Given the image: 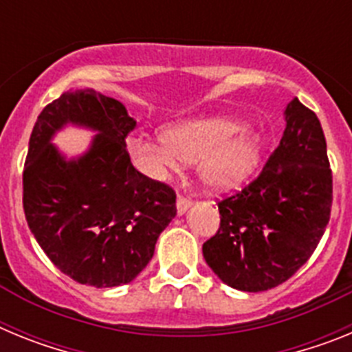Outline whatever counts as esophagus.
Listing matches in <instances>:
<instances>
[{
    "label": "esophagus",
    "instance_id": "esophagus-1",
    "mask_svg": "<svg viewBox=\"0 0 352 352\" xmlns=\"http://www.w3.org/2000/svg\"><path fill=\"white\" fill-rule=\"evenodd\" d=\"M176 206H178V213L183 214L186 210H188V208L192 206V201L188 197H185V195L179 194L178 201H176Z\"/></svg>",
    "mask_w": 352,
    "mask_h": 352
}]
</instances>
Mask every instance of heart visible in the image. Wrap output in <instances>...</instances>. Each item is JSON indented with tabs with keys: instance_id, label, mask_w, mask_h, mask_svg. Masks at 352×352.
Listing matches in <instances>:
<instances>
[{
	"instance_id": "b5f03b06",
	"label": "heart",
	"mask_w": 352,
	"mask_h": 352,
	"mask_svg": "<svg viewBox=\"0 0 352 352\" xmlns=\"http://www.w3.org/2000/svg\"><path fill=\"white\" fill-rule=\"evenodd\" d=\"M132 153L155 169H176L179 162H199L201 178L211 188L243 183L261 160L259 138L226 118L183 121L166 130L158 141L130 139Z\"/></svg>"
}]
</instances>
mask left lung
Here are the masks:
<instances>
[{
  "mask_svg": "<svg viewBox=\"0 0 352 352\" xmlns=\"http://www.w3.org/2000/svg\"><path fill=\"white\" fill-rule=\"evenodd\" d=\"M333 176L319 118L298 98L285 109L280 144L241 190L219 201L220 227L203 245L223 284L247 292L289 280L329 222Z\"/></svg>",
  "mask_w": 352,
  "mask_h": 352,
  "instance_id": "left-lung-1",
  "label": "left lung"
}]
</instances>
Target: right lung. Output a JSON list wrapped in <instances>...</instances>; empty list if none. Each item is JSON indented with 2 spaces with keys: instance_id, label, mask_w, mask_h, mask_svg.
Wrapping results in <instances>:
<instances>
[{
  "instance_id": "add662e5",
  "label": "right lung",
  "mask_w": 352,
  "mask_h": 352,
  "mask_svg": "<svg viewBox=\"0 0 352 352\" xmlns=\"http://www.w3.org/2000/svg\"><path fill=\"white\" fill-rule=\"evenodd\" d=\"M67 122L99 132L77 161H65L50 144ZM133 129L121 102L77 89L45 105L31 132L23 170L28 226L56 268L79 284L132 282L176 217V192L130 162L126 138Z\"/></svg>"
}]
</instances>
